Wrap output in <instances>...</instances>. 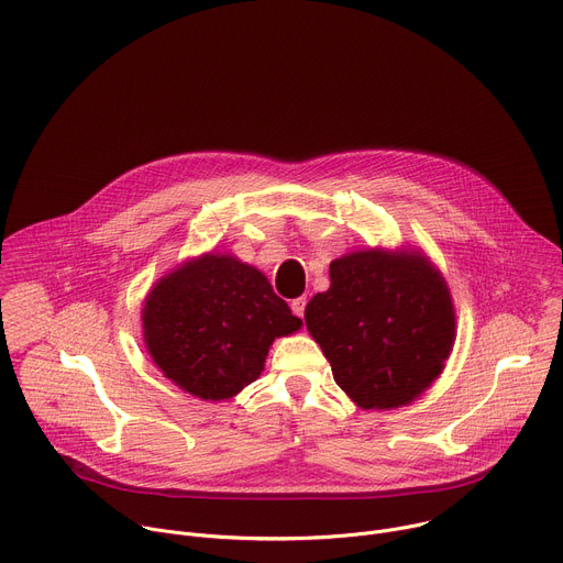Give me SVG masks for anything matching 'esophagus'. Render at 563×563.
Listing matches in <instances>:
<instances>
[{
	"instance_id": "34e87169",
	"label": "esophagus",
	"mask_w": 563,
	"mask_h": 563,
	"mask_svg": "<svg viewBox=\"0 0 563 563\" xmlns=\"http://www.w3.org/2000/svg\"><path fill=\"white\" fill-rule=\"evenodd\" d=\"M305 305H307V298H294L291 300V311L298 316V318H302V313H305Z\"/></svg>"
}]
</instances>
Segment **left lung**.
<instances>
[{"instance_id": "obj_1", "label": "left lung", "mask_w": 563, "mask_h": 563, "mask_svg": "<svg viewBox=\"0 0 563 563\" xmlns=\"http://www.w3.org/2000/svg\"><path fill=\"white\" fill-rule=\"evenodd\" d=\"M305 325L363 410L410 406L441 376L456 341L450 287L412 245L332 261L330 289L307 302Z\"/></svg>"}]
</instances>
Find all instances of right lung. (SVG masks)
<instances>
[{
    "label": "right lung",
    "mask_w": 563,
    "mask_h": 563,
    "mask_svg": "<svg viewBox=\"0 0 563 563\" xmlns=\"http://www.w3.org/2000/svg\"><path fill=\"white\" fill-rule=\"evenodd\" d=\"M142 339L172 383L227 400L254 383L276 339L302 328L263 272L207 252L157 278L142 302Z\"/></svg>",
    "instance_id": "add662e5"
}]
</instances>
